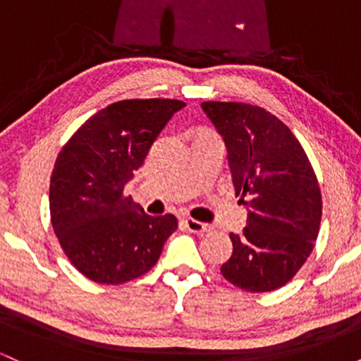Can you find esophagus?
<instances>
[{"label":"esophagus","mask_w":361,"mask_h":361,"mask_svg":"<svg viewBox=\"0 0 361 361\" xmlns=\"http://www.w3.org/2000/svg\"><path fill=\"white\" fill-rule=\"evenodd\" d=\"M185 224H186V227H188L190 233H195V234H204V233H209V231H210L209 224L195 221V219H185Z\"/></svg>","instance_id":"34e87169"}]
</instances>
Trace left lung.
Listing matches in <instances>:
<instances>
[{
	"label": "left lung",
	"mask_w": 361,
	"mask_h": 361,
	"mask_svg": "<svg viewBox=\"0 0 361 361\" xmlns=\"http://www.w3.org/2000/svg\"><path fill=\"white\" fill-rule=\"evenodd\" d=\"M227 149L235 197L247 209L243 234L221 273L247 292H271L295 276L314 250L322 200L316 173L292 130L261 106L204 102Z\"/></svg>",
	"instance_id": "8db88e82"
}]
</instances>
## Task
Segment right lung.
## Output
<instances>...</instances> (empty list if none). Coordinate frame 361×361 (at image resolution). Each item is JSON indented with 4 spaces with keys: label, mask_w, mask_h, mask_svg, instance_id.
Returning <instances> with one entry per match:
<instances>
[{
    "label": "right lung",
    "mask_w": 361,
    "mask_h": 361,
    "mask_svg": "<svg viewBox=\"0 0 361 361\" xmlns=\"http://www.w3.org/2000/svg\"><path fill=\"white\" fill-rule=\"evenodd\" d=\"M180 100L111 103L64 144L49 192L51 222L62 251L86 279L120 285L147 273L176 231L173 214L147 215L123 188Z\"/></svg>",
    "instance_id": "1"
}]
</instances>
